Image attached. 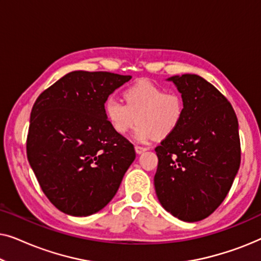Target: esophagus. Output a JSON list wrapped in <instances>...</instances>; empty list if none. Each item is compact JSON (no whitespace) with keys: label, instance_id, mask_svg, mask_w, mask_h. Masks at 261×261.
Segmentation results:
<instances>
[{"label":"esophagus","instance_id":"34e87169","mask_svg":"<svg viewBox=\"0 0 261 261\" xmlns=\"http://www.w3.org/2000/svg\"><path fill=\"white\" fill-rule=\"evenodd\" d=\"M145 151H147V147H144V146L135 145V152H137L138 154H141V153L145 152Z\"/></svg>","mask_w":261,"mask_h":261}]
</instances>
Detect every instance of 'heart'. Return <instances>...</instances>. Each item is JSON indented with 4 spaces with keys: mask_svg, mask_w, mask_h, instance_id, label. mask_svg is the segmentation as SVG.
<instances>
[{
    "mask_svg": "<svg viewBox=\"0 0 261 261\" xmlns=\"http://www.w3.org/2000/svg\"><path fill=\"white\" fill-rule=\"evenodd\" d=\"M123 99L124 103L110 95L103 105L107 120L120 135L127 134L138 121V140L146 141L153 137L163 139L172 134L183 121V97L149 81L129 85L123 91Z\"/></svg>",
    "mask_w": 261,
    "mask_h": 261,
    "instance_id": "b5f03b06",
    "label": "heart"
}]
</instances>
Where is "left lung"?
<instances>
[{
    "mask_svg": "<svg viewBox=\"0 0 261 261\" xmlns=\"http://www.w3.org/2000/svg\"><path fill=\"white\" fill-rule=\"evenodd\" d=\"M185 114L155 147L154 187L167 212L187 222L208 217L229 192L241 162L238 117L230 102L197 74L171 77Z\"/></svg>",
    "mask_w": 261,
    "mask_h": 261,
    "instance_id": "1",
    "label": "left lung"
}]
</instances>
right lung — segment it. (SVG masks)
Instances as JSON below:
<instances>
[{
    "mask_svg": "<svg viewBox=\"0 0 261 261\" xmlns=\"http://www.w3.org/2000/svg\"><path fill=\"white\" fill-rule=\"evenodd\" d=\"M130 78L73 71L35 101L27 158L41 190L60 212L88 216L105 208L134 162L133 144L113 129L103 110L106 98Z\"/></svg>",
    "mask_w": 261,
    "mask_h": 261,
    "instance_id": "1",
    "label": "right lung"
}]
</instances>
